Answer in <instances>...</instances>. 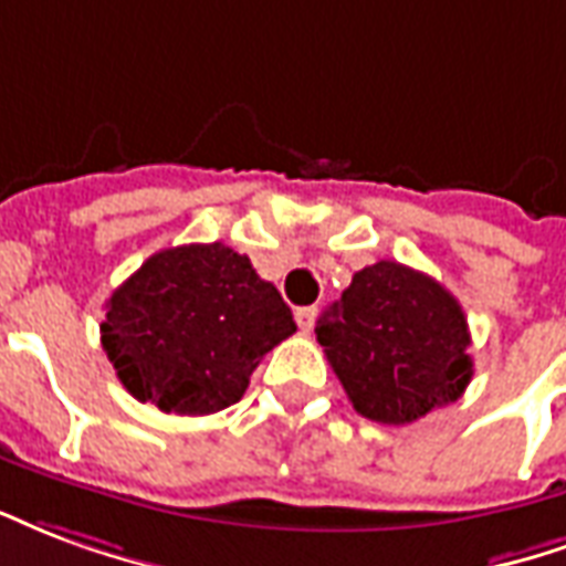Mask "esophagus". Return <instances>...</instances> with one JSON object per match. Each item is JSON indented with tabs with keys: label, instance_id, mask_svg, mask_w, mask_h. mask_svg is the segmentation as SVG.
Masks as SVG:
<instances>
[{
	"label": "esophagus",
	"instance_id": "esophagus-1",
	"mask_svg": "<svg viewBox=\"0 0 566 566\" xmlns=\"http://www.w3.org/2000/svg\"><path fill=\"white\" fill-rule=\"evenodd\" d=\"M316 307H298V311H295V323H298V328L301 332H311L313 328V323H316Z\"/></svg>",
	"mask_w": 566,
	"mask_h": 566
}]
</instances>
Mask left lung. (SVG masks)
Segmentation results:
<instances>
[{
    "label": "left lung",
    "instance_id": "1",
    "mask_svg": "<svg viewBox=\"0 0 566 566\" xmlns=\"http://www.w3.org/2000/svg\"><path fill=\"white\" fill-rule=\"evenodd\" d=\"M316 340L370 422H416L458 401L473 377L468 316L455 295L389 259L356 271L319 316Z\"/></svg>",
    "mask_w": 566,
    "mask_h": 566
}]
</instances>
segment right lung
Returning a JSON list of instances; mask_svg holds the SVG:
<instances>
[{
  "label": "right lung",
  "mask_w": 566,
  "mask_h": 566,
  "mask_svg": "<svg viewBox=\"0 0 566 566\" xmlns=\"http://www.w3.org/2000/svg\"><path fill=\"white\" fill-rule=\"evenodd\" d=\"M102 346L132 398L208 416L243 398L250 374L295 319L274 283L226 243L153 253L105 304Z\"/></svg>",
  "instance_id": "add662e5"
}]
</instances>
